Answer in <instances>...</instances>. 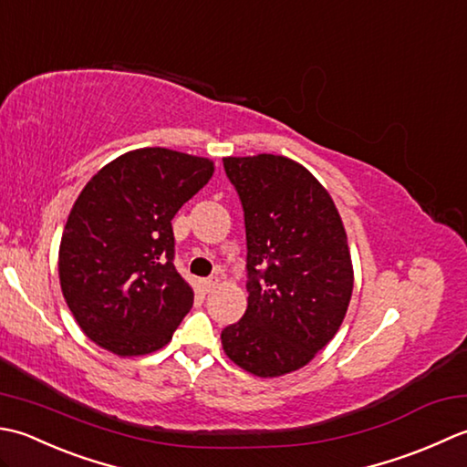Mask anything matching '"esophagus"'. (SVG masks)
I'll use <instances>...</instances> for the list:
<instances>
[{"label":"esophagus","mask_w":467,"mask_h":467,"mask_svg":"<svg viewBox=\"0 0 467 467\" xmlns=\"http://www.w3.org/2000/svg\"><path fill=\"white\" fill-rule=\"evenodd\" d=\"M217 275H209V278H203L202 280V288H203V292H209V290H213L215 286H217Z\"/></svg>","instance_id":"34e87169"}]
</instances>
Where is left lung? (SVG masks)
<instances>
[{"label":"left lung","instance_id":"left-lung-1","mask_svg":"<svg viewBox=\"0 0 467 467\" xmlns=\"http://www.w3.org/2000/svg\"><path fill=\"white\" fill-rule=\"evenodd\" d=\"M223 169L244 209L250 296L222 345L247 373L286 375L310 363L347 314L345 227L327 189L286 157H227Z\"/></svg>","mask_w":467,"mask_h":467}]
</instances>
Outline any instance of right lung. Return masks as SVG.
<instances>
[{"instance_id": "obj_1", "label": "right lung", "mask_w": 467, "mask_h": 467, "mask_svg": "<svg viewBox=\"0 0 467 467\" xmlns=\"http://www.w3.org/2000/svg\"><path fill=\"white\" fill-rule=\"evenodd\" d=\"M213 175L203 157L139 149L114 159L76 199L60 242V286L76 322L114 355L173 338L193 290L175 270V213Z\"/></svg>"}]
</instances>
